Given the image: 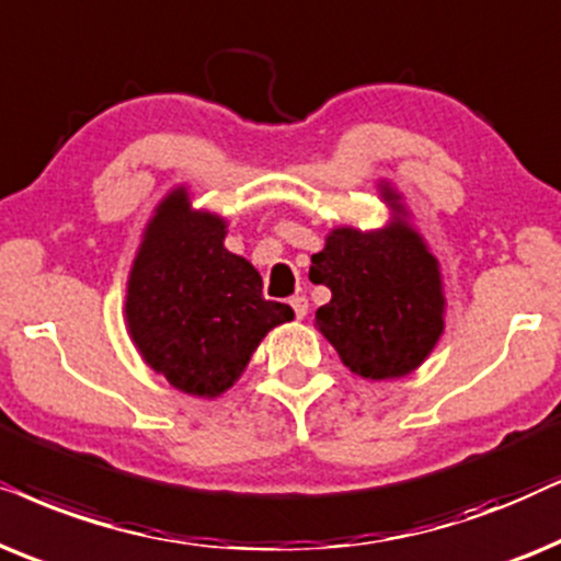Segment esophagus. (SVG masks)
Returning <instances> with one entry per match:
<instances>
[{"label":"esophagus","instance_id":"obj_1","mask_svg":"<svg viewBox=\"0 0 561 561\" xmlns=\"http://www.w3.org/2000/svg\"><path fill=\"white\" fill-rule=\"evenodd\" d=\"M289 305H293V310H295V318H297V320H302L305 316H308V300H305L302 295H295L293 300H289Z\"/></svg>","mask_w":561,"mask_h":561}]
</instances>
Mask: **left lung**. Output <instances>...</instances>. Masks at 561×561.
<instances>
[{"label":"left lung","mask_w":561,"mask_h":561,"mask_svg":"<svg viewBox=\"0 0 561 561\" xmlns=\"http://www.w3.org/2000/svg\"><path fill=\"white\" fill-rule=\"evenodd\" d=\"M385 199L402 213L398 194L385 190ZM310 282L331 289L316 325L364 379L410 375L444 333L438 261L400 218L369 233L335 228L325 249L312 253Z\"/></svg>","instance_id":"obj_1"}]
</instances>
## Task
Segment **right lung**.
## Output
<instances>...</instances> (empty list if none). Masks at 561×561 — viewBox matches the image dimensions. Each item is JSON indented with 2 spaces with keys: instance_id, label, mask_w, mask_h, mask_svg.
I'll return each instance as SVG.
<instances>
[{
  "instance_id": "right-lung-1",
  "label": "right lung",
  "mask_w": 561,
  "mask_h": 561,
  "mask_svg": "<svg viewBox=\"0 0 561 561\" xmlns=\"http://www.w3.org/2000/svg\"><path fill=\"white\" fill-rule=\"evenodd\" d=\"M222 241L226 220L192 210L179 186L148 222L125 297L148 367L197 398L226 392L261 339L295 318L289 305L264 300L256 268Z\"/></svg>"
}]
</instances>
